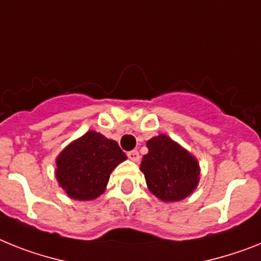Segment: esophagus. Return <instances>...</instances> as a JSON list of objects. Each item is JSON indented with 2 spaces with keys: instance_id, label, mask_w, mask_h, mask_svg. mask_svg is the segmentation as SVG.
<instances>
[{
  "instance_id": "esophagus-1",
  "label": "esophagus",
  "mask_w": 261,
  "mask_h": 261,
  "mask_svg": "<svg viewBox=\"0 0 261 261\" xmlns=\"http://www.w3.org/2000/svg\"><path fill=\"white\" fill-rule=\"evenodd\" d=\"M128 157L132 161L137 163V161L140 160V153H139V152H137V150H130V152H128Z\"/></svg>"
}]
</instances>
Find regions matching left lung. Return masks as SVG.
I'll return each mask as SVG.
<instances>
[{"mask_svg": "<svg viewBox=\"0 0 261 261\" xmlns=\"http://www.w3.org/2000/svg\"><path fill=\"white\" fill-rule=\"evenodd\" d=\"M148 153L140 169L146 185L163 201H180L188 197L199 184V163L188 150L165 135H159L146 143Z\"/></svg>", "mask_w": 261, "mask_h": 261, "instance_id": "8db88e82", "label": "left lung"}]
</instances>
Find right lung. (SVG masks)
Returning a JSON list of instances; mask_svg holds the SVG:
<instances>
[{"mask_svg": "<svg viewBox=\"0 0 261 261\" xmlns=\"http://www.w3.org/2000/svg\"><path fill=\"white\" fill-rule=\"evenodd\" d=\"M126 160L115 140L89 130L58 154L56 178L69 197L93 200L104 193L112 171Z\"/></svg>", "mask_w": 261, "mask_h": 261, "instance_id": "right-lung-1", "label": "right lung"}]
</instances>
